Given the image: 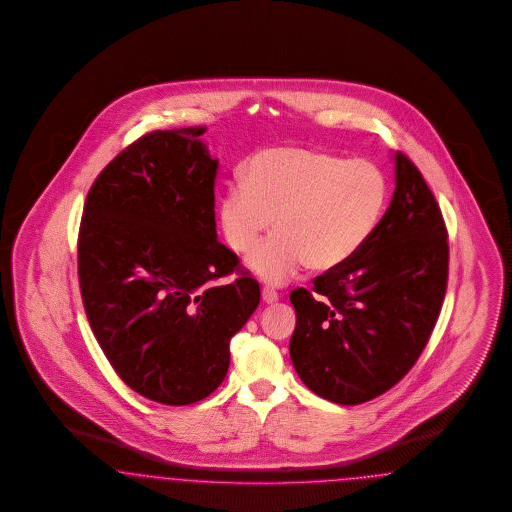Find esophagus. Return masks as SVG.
<instances>
[{
	"label": "esophagus",
	"mask_w": 512,
	"mask_h": 512,
	"mask_svg": "<svg viewBox=\"0 0 512 512\" xmlns=\"http://www.w3.org/2000/svg\"><path fill=\"white\" fill-rule=\"evenodd\" d=\"M261 297H263V301H265L266 305H274V303L278 301V293H276L274 289H270V287H263Z\"/></svg>",
	"instance_id": "obj_1"
}]
</instances>
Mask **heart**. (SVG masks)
<instances>
[{
	"label": "heart",
	"mask_w": 512,
	"mask_h": 512,
	"mask_svg": "<svg viewBox=\"0 0 512 512\" xmlns=\"http://www.w3.org/2000/svg\"><path fill=\"white\" fill-rule=\"evenodd\" d=\"M242 177L226 186L217 219L234 253H246L272 221L276 234L247 255L251 272L272 286L303 265L318 274L347 265L389 204L379 165L316 148H266L247 160Z\"/></svg>",
	"instance_id": "heart-1"
}]
</instances>
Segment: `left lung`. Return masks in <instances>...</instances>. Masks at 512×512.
I'll return each mask as SVG.
<instances>
[{
	"mask_svg": "<svg viewBox=\"0 0 512 512\" xmlns=\"http://www.w3.org/2000/svg\"><path fill=\"white\" fill-rule=\"evenodd\" d=\"M383 221L347 265L293 289L289 354L301 381L356 406L392 389L427 347L448 286V230L421 171L394 154Z\"/></svg>",
	"mask_w": 512,
	"mask_h": 512,
	"instance_id": "8db88e82",
	"label": "left lung"
}]
</instances>
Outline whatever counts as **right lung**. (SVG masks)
<instances>
[{
    "label": "right lung",
    "mask_w": 512,
    "mask_h": 512,
    "mask_svg": "<svg viewBox=\"0 0 512 512\" xmlns=\"http://www.w3.org/2000/svg\"><path fill=\"white\" fill-rule=\"evenodd\" d=\"M205 127L152 131L91 186L78 238L83 307L104 356L129 389L186 406L217 389L230 339L261 301L234 251L217 240L219 162Z\"/></svg>",
    "instance_id": "add662e5"
}]
</instances>
